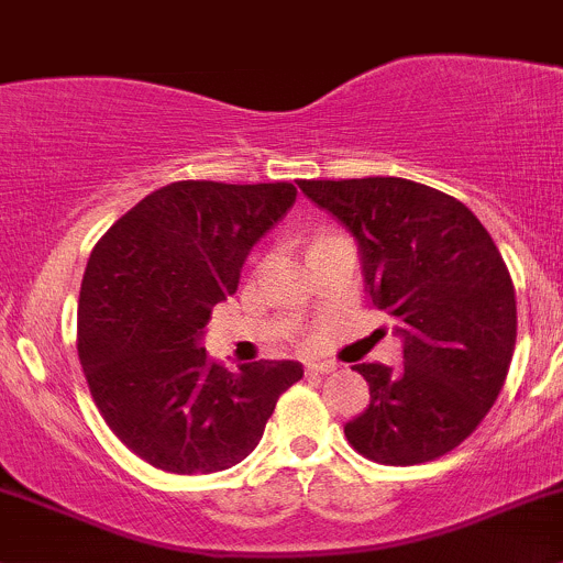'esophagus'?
<instances>
[{
	"instance_id": "esophagus-1",
	"label": "esophagus",
	"mask_w": 563,
	"mask_h": 563,
	"mask_svg": "<svg viewBox=\"0 0 563 563\" xmlns=\"http://www.w3.org/2000/svg\"><path fill=\"white\" fill-rule=\"evenodd\" d=\"M308 376H327V373L334 371V362H308Z\"/></svg>"
}]
</instances>
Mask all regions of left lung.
I'll return each mask as SVG.
<instances>
[{
    "label": "left lung",
    "instance_id": "obj_1",
    "mask_svg": "<svg viewBox=\"0 0 563 563\" xmlns=\"http://www.w3.org/2000/svg\"><path fill=\"white\" fill-rule=\"evenodd\" d=\"M299 190L354 236L365 291L402 340V367H354L371 406L345 439L384 465L446 455L490 411L512 362L518 308L501 253L465 203L419 181L305 179Z\"/></svg>",
    "mask_w": 563,
    "mask_h": 563
}]
</instances>
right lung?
Returning a JSON list of instances; mask_svg holds the SVG:
<instances>
[{"mask_svg":"<svg viewBox=\"0 0 563 563\" xmlns=\"http://www.w3.org/2000/svg\"><path fill=\"white\" fill-rule=\"evenodd\" d=\"M297 187L174 181L108 229L78 297V360L117 439L172 474H214L258 446L294 360L229 371L201 345L236 291L253 245L294 207Z\"/></svg>","mask_w":563,"mask_h":563,"instance_id":"right-lung-1","label":"right lung"}]
</instances>
